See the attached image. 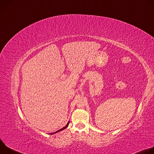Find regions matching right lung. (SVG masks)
Listing matches in <instances>:
<instances>
[{
  "label": "right lung",
  "instance_id": "add662e5",
  "mask_svg": "<svg viewBox=\"0 0 154 154\" xmlns=\"http://www.w3.org/2000/svg\"><path fill=\"white\" fill-rule=\"evenodd\" d=\"M69 121L68 122V124H66V125L65 127H63L62 128H61V129H60L59 130H58V131H55V132H54V133H51V134H49L50 135H53V134H55V133H57V132H58V131H61V130H64V129H65L68 126V125H69Z\"/></svg>",
  "mask_w": 154,
  "mask_h": 154
}]
</instances>
